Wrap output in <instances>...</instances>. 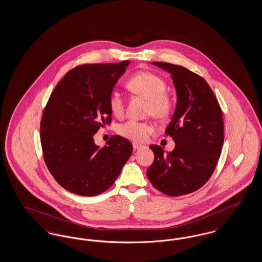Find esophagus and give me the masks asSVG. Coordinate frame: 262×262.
I'll use <instances>...</instances> for the list:
<instances>
[{"mask_svg":"<svg viewBox=\"0 0 262 262\" xmlns=\"http://www.w3.org/2000/svg\"><path fill=\"white\" fill-rule=\"evenodd\" d=\"M133 146H134V149L135 150L140 149V148H142V147H143V145H141V144H137V143H134V144H133Z\"/></svg>","mask_w":262,"mask_h":262,"instance_id":"obj_1","label":"esophagus"}]
</instances>
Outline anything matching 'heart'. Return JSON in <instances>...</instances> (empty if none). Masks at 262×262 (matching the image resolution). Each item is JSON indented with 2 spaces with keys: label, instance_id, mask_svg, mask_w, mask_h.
Listing matches in <instances>:
<instances>
[{
  "label": "heart",
  "instance_id": "obj_1",
  "mask_svg": "<svg viewBox=\"0 0 262 262\" xmlns=\"http://www.w3.org/2000/svg\"><path fill=\"white\" fill-rule=\"evenodd\" d=\"M127 88L135 94L148 100V114L157 119L169 116L173 108V99L166 92V82L161 76L151 72H139L133 75L126 83ZM109 107L114 116L122 117L125 112L123 95L114 91L109 97ZM154 130V126L146 122L127 121L119 125L118 134L136 142H143Z\"/></svg>",
  "mask_w": 262,
  "mask_h": 262
}]
</instances>
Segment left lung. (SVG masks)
<instances>
[{
    "mask_svg": "<svg viewBox=\"0 0 262 262\" xmlns=\"http://www.w3.org/2000/svg\"><path fill=\"white\" fill-rule=\"evenodd\" d=\"M169 73L177 93V105L165 134L174 139V148L164 154L151 145L154 161L146 172L152 186L170 196L193 192L210 179L224 143L220 105L208 83L186 68L152 62Z\"/></svg>",
    "mask_w": 262,
    "mask_h": 262,
    "instance_id": "8db88e82",
    "label": "left lung"
}]
</instances>
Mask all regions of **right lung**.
Returning a JSON list of instances; mask_svg holds the SVG:
<instances>
[{"label": "right lung", "instance_id": "obj_1", "mask_svg": "<svg viewBox=\"0 0 262 262\" xmlns=\"http://www.w3.org/2000/svg\"><path fill=\"white\" fill-rule=\"evenodd\" d=\"M129 62L78 66L51 93L40 123L43 156L54 179L73 193L106 191L132 155L125 137L113 136L102 148L93 138L111 122L109 97Z\"/></svg>", "mask_w": 262, "mask_h": 262}]
</instances>
